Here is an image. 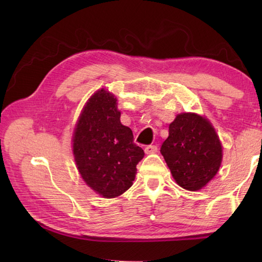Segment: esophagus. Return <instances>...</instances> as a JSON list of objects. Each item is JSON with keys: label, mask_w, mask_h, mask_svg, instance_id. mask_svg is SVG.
<instances>
[{"label": "esophagus", "mask_w": 262, "mask_h": 262, "mask_svg": "<svg viewBox=\"0 0 262 262\" xmlns=\"http://www.w3.org/2000/svg\"><path fill=\"white\" fill-rule=\"evenodd\" d=\"M144 151H145L146 154H154V153L158 152V146L157 145H148V146L145 147Z\"/></svg>", "instance_id": "34e87169"}]
</instances>
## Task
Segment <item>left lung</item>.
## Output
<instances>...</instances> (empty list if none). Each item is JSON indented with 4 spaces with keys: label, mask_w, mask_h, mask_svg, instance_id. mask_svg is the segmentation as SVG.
Returning a JSON list of instances; mask_svg holds the SVG:
<instances>
[{
    "label": "left lung",
    "mask_w": 262,
    "mask_h": 262,
    "mask_svg": "<svg viewBox=\"0 0 262 262\" xmlns=\"http://www.w3.org/2000/svg\"><path fill=\"white\" fill-rule=\"evenodd\" d=\"M161 154L178 185L197 191L217 173L223 148L209 120L183 113L169 125V137L161 146Z\"/></svg>",
    "instance_id": "8db88e82"
}]
</instances>
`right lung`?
Segmentation results:
<instances>
[{
    "label": "right lung",
    "mask_w": 262,
    "mask_h": 262,
    "mask_svg": "<svg viewBox=\"0 0 262 262\" xmlns=\"http://www.w3.org/2000/svg\"><path fill=\"white\" fill-rule=\"evenodd\" d=\"M74 160L82 179L103 198L129 189L144 151L120 122L117 98L104 89L88 100L73 134Z\"/></svg>",
    "instance_id": "1"
}]
</instances>
